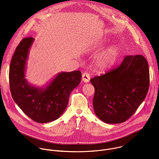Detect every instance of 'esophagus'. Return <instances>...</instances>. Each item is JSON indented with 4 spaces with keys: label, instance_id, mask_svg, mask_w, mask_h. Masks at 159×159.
I'll list each match as a JSON object with an SVG mask.
<instances>
[{
    "label": "esophagus",
    "instance_id": "1",
    "mask_svg": "<svg viewBox=\"0 0 159 159\" xmlns=\"http://www.w3.org/2000/svg\"><path fill=\"white\" fill-rule=\"evenodd\" d=\"M82 80L84 83H88L90 80V75L89 73L85 72L83 73L82 75Z\"/></svg>",
    "mask_w": 159,
    "mask_h": 159
}]
</instances>
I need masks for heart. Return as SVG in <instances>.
I'll return each mask as SVG.
<instances>
[{"instance_id":"heart-1","label":"heart","mask_w":159,"mask_h":159,"mask_svg":"<svg viewBox=\"0 0 159 159\" xmlns=\"http://www.w3.org/2000/svg\"><path fill=\"white\" fill-rule=\"evenodd\" d=\"M119 54V48L117 46L109 48L98 57L97 62L98 66L102 68L111 67L116 62Z\"/></svg>"}]
</instances>
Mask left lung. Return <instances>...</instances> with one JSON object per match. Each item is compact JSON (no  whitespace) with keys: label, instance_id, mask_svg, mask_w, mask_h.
I'll list each match as a JSON object with an SVG mask.
<instances>
[{"label":"left lung","instance_id":"left-lung-1","mask_svg":"<svg viewBox=\"0 0 159 159\" xmlns=\"http://www.w3.org/2000/svg\"><path fill=\"white\" fill-rule=\"evenodd\" d=\"M90 81L95 88L93 107L97 117L108 124L122 123L136 111L148 93V64L141 55L126 56L118 67Z\"/></svg>","mask_w":159,"mask_h":159}]
</instances>
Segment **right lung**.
I'll list each match as a JSON object with an SVG mask.
<instances>
[{"label":"right lung","mask_w":159,"mask_h":159,"mask_svg":"<svg viewBox=\"0 0 159 159\" xmlns=\"http://www.w3.org/2000/svg\"><path fill=\"white\" fill-rule=\"evenodd\" d=\"M34 40L32 37L23 39L17 46L10 66V88L12 98L24 113L37 122L47 123L64 112L71 91L80 83L81 73H59L45 88L29 84L25 71Z\"/></svg>","instance_id":"add662e5"}]
</instances>
